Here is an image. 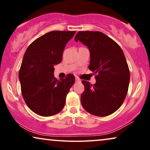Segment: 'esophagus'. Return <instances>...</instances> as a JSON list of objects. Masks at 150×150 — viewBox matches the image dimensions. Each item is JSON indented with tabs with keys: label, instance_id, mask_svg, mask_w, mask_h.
I'll list each match as a JSON object with an SVG mask.
<instances>
[{
	"label": "esophagus",
	"instance_id": "1",
	"mask_svg": "<svg viewBox=\"0 0 150 150\" xmlns=\"http://www.w3.org/2000/svg\"><path fill=\"white\" fill-rule=\"evenodd\" d=\"M76 83H81V79H79L78 77H76Z\"/></svg>",
	"mask_w": 150,
	"mask_h": 150
}]
</instances>
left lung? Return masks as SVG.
<instances>
[{
  "mask_svg": "<svg viewBox=\"0 0 150 150\" xmlns=\"http://www.w3.org/2000/svg\"><path fill=\"white\" fill-rule=\"evenodd\" d=\"M75 41L88 47L89 69L96 74L94 85L82 81L85 86L82 105L93 115H111L122 106L128 90L130 74L124 52L114 40L101 32L79 31Z\"/></svg>",
  "mask_w": 150,
  "mask_h": 150,
  "instance_id": "1",
  "label": "left lung"
}]
</instances>
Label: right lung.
<instances>
[{
    "mask_svg": "<svg viewBox=\"0 0 150 150\" xmlns=\"http://www.w3.org/2000/svg\"><path fill=\"white\" fill-rule=\"evenodd\" d=\"M75 33H47L26 49L19 71L22 95L28 107L39 115H54L64 108L75 76L69 74L58 81L54 77V66L61 62L65 45Z\"/></svg>",
    "mask_w": 150,
    "mask_h": 150,
    "instance_id": "right-lung-1",
    "label": "right lung"
}]
</instances>
